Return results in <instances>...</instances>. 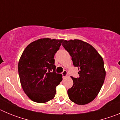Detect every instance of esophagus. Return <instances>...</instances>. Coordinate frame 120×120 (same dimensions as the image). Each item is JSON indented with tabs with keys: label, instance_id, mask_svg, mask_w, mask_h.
<instances>
[{
	"label": "esophagus",
	"instance_id": "obj_1",
	"mask_svg": "<svg viewBox=\"0 0 120 120\" xmlns=\"http://www.w3.org/2000/svg\"><path fill=\"white\" fill-rule=\"evenodd\" d=\"M62 77H63V78L64 77H66V76H67V71L66 70H64L62 73Z\"/></svg>",
	"mask_w": 120,
	"mask_h": 120
}]
</instances>
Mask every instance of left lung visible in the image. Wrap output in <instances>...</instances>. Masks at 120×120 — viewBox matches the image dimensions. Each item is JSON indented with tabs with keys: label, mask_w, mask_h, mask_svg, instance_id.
<instances>
[{
	"label": "left lung",
	"mask_w": 120,
	"mask_h": 120,
	"mask_svg": "<svg viewBox=\"0 0 120 120\" xmlns=\"http://www.w3.org/2000/svg\"><path fill=\"white\" fill-rule=\"evenodd\" d=\"M62 45L79 69V77H71L73 85L67 91L68 97L79 105L89 103L97 97L105 79L103 59L91 45L82 40H64Z\"/></svg>",
	"instance_id": "1"
}]
</instances>
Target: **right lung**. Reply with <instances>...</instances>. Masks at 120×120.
Segmentation results:
<instances>
[{"mask_svg":"<svg viewBox=\"0 0 120 120\" xmlns=\"http://www.w3.org/2000/svg\"><path fill=\"white\" fill-rule=\"evenodd\" d=\"M63 40L41 38L25 48L18 65L22 88L32 101L47 102L55 97L56 87L62 80L56 73L54 56Z\"/></svg>","mask_w":120,"mask_h":120,"instance_id":"right-lung-1","label":"right lung"}]
</instances>
